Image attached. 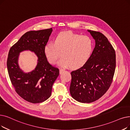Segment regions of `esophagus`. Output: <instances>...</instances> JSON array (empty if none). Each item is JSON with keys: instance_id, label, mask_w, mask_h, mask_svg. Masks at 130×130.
Here are the masks:
<instances>
[{"instance_id": "obj_1", "label": "esophagus", "mask_w": 130, "mask_h": 130, "mask_svg": "<svg viewBox=\"0 0 130 130\" xmlns=\"http://www.w3.org/2000/svg\"><path fill=\"white\" fill-rule=\"evenodd\" d=\"M65 71V70H64V69H59V73H60V74H61V73H63V72H64Z\"/></svg>"}]
</instances>
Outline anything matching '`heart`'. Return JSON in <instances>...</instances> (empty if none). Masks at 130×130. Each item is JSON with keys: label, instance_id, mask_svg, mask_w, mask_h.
I'll use <instances>...</instances> for the list:
<instances>
[{"label": "heart", "instance_id": "1", "mask_svg": "<svg viewBox=\"0 0 130 130\" xmlns=\"http://www.w3.org/2000/svg\"><path fill=\"white\" fill-rule=\"evenodd\" d=\"M93 49L92 40L87 36H81L71 31L59 33L54 38V43L45 46L44 53L50 64H55L61 53L60 66L76 69L85 64Z\"/></svg>", "mask_w": 130, "mask_h": 130}]
</instances>
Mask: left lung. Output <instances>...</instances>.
<instances>
[{"label": "left lung", "instance_id": "obj_1", "mask_svg": "<svg viewBox=\"0 0 130 130\" xmlns=\"http://www.w3.org/2000/svg\"><path fill=\"white\" fill-rule=\"evenodd\" d=\"M88 31L95 40L93 51L85 64L71 73V95L82 103L93 102L107 92L116 67L115 51L108 39L99 32Z\"/></svg>", "mask_w": 130, "mask_h": 130}]
</instances>
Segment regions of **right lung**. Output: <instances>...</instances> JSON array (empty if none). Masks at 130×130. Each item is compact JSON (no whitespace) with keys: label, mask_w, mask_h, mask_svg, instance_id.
<instances>
[{"label":"right lung","mask_w":130,"mask_h":130,"mask_svg":"<svg viewBox=\"0 0 130 130\" xmlns=\"http://www.w3.org/2000/svg\"><path fill=\"white\" fill-rule=\"evenodd\" d=\"M53 31L52 28L26 32L10 48L7 60L8 75L15 91L25 100L33 104L42 103L51 95L52 87L58 76L57 67L50 65L44 53ZM29 50L38 56L35 69L24 73L18 64L19 53Z\"/></svg>","instance_id":"add662e5"}]
</instances>
